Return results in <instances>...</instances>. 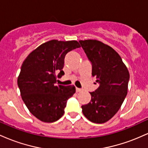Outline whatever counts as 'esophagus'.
I'll return each mask as SVG.
<instances>
[{
	"label": "esophagus",
	"instance_id": "1",
	"mask_svg": "<svg viewBox=\"0 0 148 148\" xmlns=\"http://www.w3.org/2000/svg\"><path fill=\"white\" fill-rule=\"evenodd\" d=\"M81 90H82L80 89V88H76V92H81Z\"/></svg>",
	"mask_w": 148,
	"mask_h": 148
}]
</instances>
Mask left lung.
Masks as SVG:
<instances>
[{
  "label": "left lung",
  "instance_id": "8db88e82",
  "mask_svg": "<svg viewBox=\"0 0 148 148\" xmlns=\"http://www.w3.org/2000/svg\"><path fill=\"white\" fill-rule=\"evenodd\" d=\"M79 43L92 63V75L99 86L90 92L91 100L82 112L92 123L101 124L115 115L127 94L130 73L121 57L113 48L96 40Z\"/></svg>",
  "mask_w": 148,
  "mask_h": 148
}]
</instances>
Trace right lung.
I'll return each mask as SVG.
<instances>
[{
	"label": "right lung",
	"mask_w": 148,
	"mask_h": 148,
	"mask_svg": "<svg viewBox=\"0 0 148 148\" xmlns=\"http://www.w3.org/2000/svg\"><path fill=\"white\" fill-rule=\"evenodd\" d=\"M79 47L76 40H52L39 46L23 62L17 79L21 98L30 113L44 123L59 120L67 99L75 93V86L56 83L64 74L66 54Z\"/></svg>",
	"instance_id": "add662e5"
}]
</instances>
